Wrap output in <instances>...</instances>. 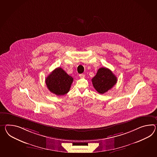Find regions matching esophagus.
Returning a JSON list of instances; mask_svg holds the SVG:
<instances>
[{
	"instance_id": "34e87169",
	"label": "esophagus",
	"mask_w": 157,
	"mask_h": 157,
	"mask_svg": "<svg viewBox=\"0 0 157 157\" xmlns=\"http://www.w3.org/2000/svg\"><path fill=\"white\" fill-rule=\"evenodd\" d=\"M79 76L80 78H83L85 77V75L83 74H79Z\"/></svg>"
}]
</instances>
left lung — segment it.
<instances>
[{"label": "left lung", "mask_w": 157, "mask_h": 157, "mask_svg": "<svg viewBox=\"0 0 157 157\" xmlns=\"http://www.w3.org/2000/svg\"><path fill=\"white\" fill-rule=\"evenodd\" d=\"M117 77L111 70L106 67L100 68L95 76L92 79L94 87L101 94H103L111 90L117 83Z\"/></svg>", "instance_id": "obj_1"}]
</instances>
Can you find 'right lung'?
I'll return each mask as SVG.
<instances>
[{"label": "right lung", "mask_w": 157, "mask_h": 157, "mask_svg": "<svg viewBox=\"0 0 157 157\" xmlns=\"http://www.w3.org/2000/svg\"><path fill=\"white\" fill-rule=\"evenodd\" d=\"M73 78L61 67L54 70L45 79L47 87L56 95H64L69 92Z\"/></svg>", "instance_id": "obj_1"}]
</instances>
